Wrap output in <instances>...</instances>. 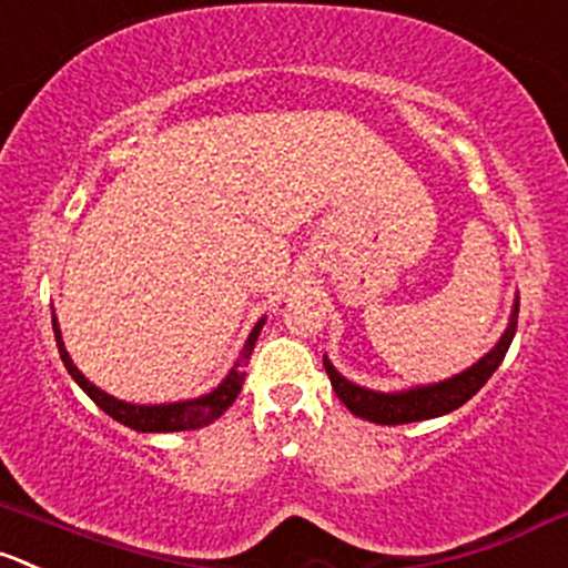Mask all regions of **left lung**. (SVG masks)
<instances>
[{
    "label": "left lung",
    "mask_w": 568,
    "mask_h": 568,
    "mask_svg": "<svg viewBox=\"0 0 568 568\" xmlns=\"http://www.w3.org/2000/svg\"><path fill=\"white\" fill-rule=\"evenodd\" d=\"M516 318H519V305H514L510 327L505 329L499 344L494 346L483 361H477L475 366L466 368V372L458 374V377L444 379V383H436V385H424V388L399 390V394H379V390L361 388V385H352L349 379L341 377L327 357H324V368H327L335 396H338V399L344 402L355 416L366 418V422H374V424L424 422V418H436V416H444V413L458 410L464 402H469L471 396L488 383V377H491V374L499 368V363L505 361V352H508L510 341H514Z\"/></svg>",
    "instance_id": "8db88e82"
}]
</instances>
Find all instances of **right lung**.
I'll use <instances>...</instances> for the list:
<instances>
[{
  "mask_svg": "<svg viewBox=\"0 0 568 568\" xmlns=\"http://www.w3.org/2000/svg\"><path fill=\"white\" fill-rule=\"evenodd\" d=\"M52 327H54V338H58V349H60V361H63V366L69 368L74 383L80 385V388L85 390V394L91 396V399L97 402L108 416H113L115 422H121L124 427H130V430H138V433H180V430H200V427H205V424L216 422V418L233 405L235 396L241 394V385H244V377H246L244 366H250V355L252 349H255V341L257 335H261L263 322L255 324V329H252L250 338H246L239 363H235L233 372L227 374V379H224L216 390L200 396V399L174 402V405H130V402L113 399L110 394L99 390L97 385L88 383V379L82 377L80 368L71 363L69 352H65L63 346V338H60L58 318H52Z\"/></svg>",
  "mask_w": 568,
  "mask_h": 568,
  "instance_id": "add662e5",
  "label": "right lung"
}]
</instances>
